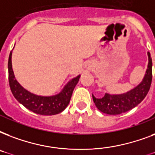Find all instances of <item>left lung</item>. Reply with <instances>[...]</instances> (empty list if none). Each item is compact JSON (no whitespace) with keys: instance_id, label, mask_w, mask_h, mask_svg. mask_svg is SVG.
Wrapping results in <instances>:
<instances>
[{"instance_id":"1","label":"left lung","mask_w":155,"mask_h":155,"mask_svg":"<svg viewBox=\"0 0 155 155\" xmlns=\"http://www.w3.org/2000/svg\"><path fill=\"white\" fill-rule=\"evenodd\" d=\"M147 69L141 83L136 87L120 94L106 92L102 98H97L92 94L95 105L101 112L109 115H118L132 109L143 101L149 92L152 81V59L150 52H147Z\"/></svg>"}]
</instances>
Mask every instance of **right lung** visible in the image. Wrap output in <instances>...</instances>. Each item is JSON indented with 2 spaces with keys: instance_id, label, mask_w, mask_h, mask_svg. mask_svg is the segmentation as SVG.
Returning a JSON list of instances; mask_svg holds the SVG:
<instances>
[{
  "instance_id": "add662e5",
  "label": "right lung",
  "mask_w": 155,
  "mask_h": 155,
  "mask_svg": "<svg viewBox=\"0 0 155 155\" xmlns=\"http://www.w3.org/2000/svg\"><path fill=\"white\" fill-rule=\"evenodd\" d=\"M12 51L8 62V82L16 100L29 110L40 115L51 116L63 112L70 102L73 90L79 82L80 75L69 80L60 92L52 96H40L23 87L16 79L12 68Z\"/></svg>"
}]
</instances>
